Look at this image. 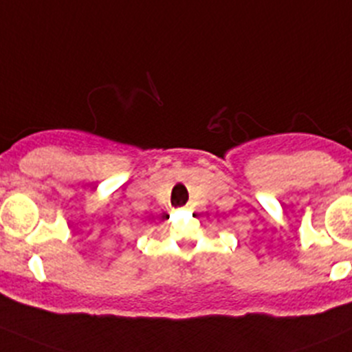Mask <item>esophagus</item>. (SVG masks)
I'll return each mask as SVG.
<instances>
[{
	"label": "esophagus",
	"instance_id": "esophagus-1",
	"mask_svg": "<svg viewBox=\"0 0 352 352\" xmlns=\"http://www.w3.org/2000/svg\"><path fill=\"white\" fill-rule=\"evenodd\" d=\"M187 210H192V206H190V204H189V206H187Z\"/></svg>",
	"mask_w": 352,
	"mask_h": 352
}]
</instances>
